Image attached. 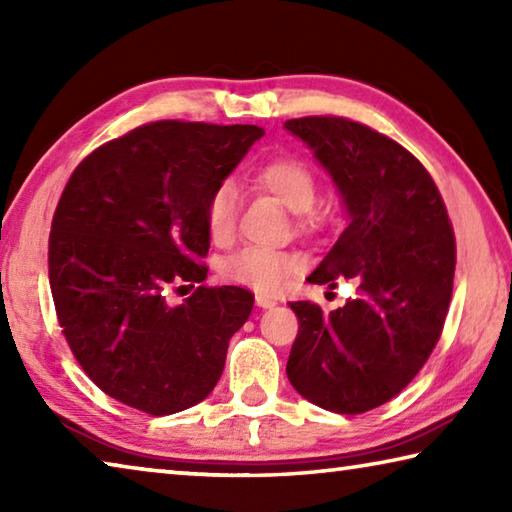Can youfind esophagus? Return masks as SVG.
I'll use <instances>...</instances> for the list:
<instances>
[{
    "label": "esophagus",
    "mask_w": 512,
    "mask_h": 512,
    "mask_svg": "<svg viewBox=\"0 0 512 512\" xmlns=\"http://www.w3.org/2000/svg\"><path fill=\"white\" fill-rule=\"evenodd\" d=\"M255 305H257L259 309H271V307L277 305V300L271 298V296H264V293H257V296H255Z\"/></svg>",
    "instance_id": "1"
}]
</instances>
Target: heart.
<instances>
[{
    "instance_id": "1",
    "label": "heart",
    "mask_w": 512,
    "mask_h": 512,
    "mask_svg": "<svg viewBox=\"0 0 512 512\" xmlns=\"http://www.w3.org/2000/svg\"><path fill=\"white\" fill-rule=\"evenodd\" d=\"M253 183L262 192L271 194L302 221L314 219L318 183L314 171L296 155H277L253 171ZM239 214V194L230 180L216 185L205 201V228L214 244H228L235 235ZM302 268V259L293 253L264 248H241L221 266V275L232 284L264 293H275L287 287L293 273Z\"/></svg>"
}]
</instances>
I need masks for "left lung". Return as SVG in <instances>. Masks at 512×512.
Here are the masks:
<instances>
[{
	"instance_id": "obj_1",
	"label": "left lung",
	"mask_w": 512,
	"mask_h": 512,
	"mask_svg": "<svg viewBox=\"0 0 512 512\" xmlns=\"http://www.w3.org/2000/svg\"><path fill=\"white\" fill-rule=\"evenodd\" d=\"M284 128L314 151L348 214L309 282L357 287L329 314L291 302L300 329L287 375L311 404L357 415L393 400L436 348L452 300L454 230L429 171L391 137L343 117Z\"/></svg>"
}]
</instances>
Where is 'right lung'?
<instances>
[{
  "mask_svg": "<svg viewBox=\"0 0 512 512\" xmlns=\"http://www.w3.org/2000/svg\"><path fill=\"white\" fill-rule=\"evenodd\" d=\"M264 128L153 121L99 146L69 178L49 235L58 323L94 384L151 415L203 402L253 311L241 287L203 282L205 201ZM183 289V287H178Z\"/></svg>",
  "mask_w": 512,
  "mask_h": 512,
  "instance_id": "add662e5",
  "label": "right lung"
}]
</instances>
